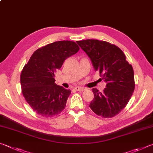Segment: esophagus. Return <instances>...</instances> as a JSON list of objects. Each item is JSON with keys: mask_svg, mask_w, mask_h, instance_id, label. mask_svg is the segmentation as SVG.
<instances>
[{"mask_svg": "<svg viewBox=\"0 0 153 153\" xmlns=\"http://www.w3.org/2000/svg\"><path fill=\"white\" fill-rule=\"evenodd\" d=\"M74 89H75V90L79 91H85V89H86L85 88L81 87H74Z\"/></svg>", "mask_w": 153, "mask_h": 153, "instance_id": "esophagus-1", "label": "esophagus"}]
</instances>
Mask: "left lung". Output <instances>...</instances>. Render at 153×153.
<instances>
[{
	"instance_id": "left-lung-1",
	"label": "left lung",
	"mask_w": 153,
	"mask_h": 153,
	"mask_svg": "<svg viewBox=\"0 0 153 153\" xmlns=\"http://www.w3.org/2000/svg\"><path fill=\"white\" fill-rule=\"evenodd\" d=\"M89 56L95 71H99L106 82L103 92L93 89L94 98L89 107L91 110L107 118L118 114L132 97L134 90L133 68L126 61L122 50L116 45L97 39L77 41Z\"/></svg>"
}]
</instances>
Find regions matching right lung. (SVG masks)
Listing matches in <instances>:
<instances>
[{"label": "right lung", "mask_w": 153, "mask_h": 153, "mask_svg": "<svg viewBox=\"0 0 153 153\" xmlns=\"http://www.w3.org/2000/svg\"><path fill=\"white\" fill-rule=\"evenodd\" d=\"M79 50L76 43L59 41L35 51L21 74V85L27 102L37 114L52 117L64 110L71 91L55 83V72L66 58Z\"/></svg>", "instance_id": "obj_1"}]
</instances>
